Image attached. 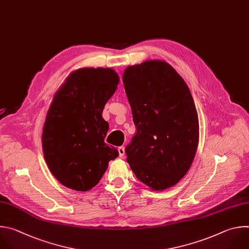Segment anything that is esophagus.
Returning <instances> with one entry per match:
<instances>
[{"mask_svg":"<svg viewBox=\"0 0 249 249\" xmlns=\"http://www.w3.org/2000/svg\"><path fill=\"white\" fill-rule=\"evenodd\" d=\"M119 156H120V158H124V155H125V150H124V147H119Z\"/></svg>","mask_w":249,"mask_h":249,"instance_id":"esophagus-1","label":"esophagus"}]
</instances>
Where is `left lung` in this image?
<instances>
[{
    "label": "left lung",
    "mask_w": 249,
    "mask_h": 249,
    "mask_svg": "<svg viewBox=\"0 0 249 249\" xmlns=\"http://www.w3.org/2000/svg\"><path fill=\"white\" fill-rule=\"evenodd\" d=\"M136 133L125 148L136 178L154 191L177 184L189 170L199 142L190 90L165 61L127 67L123 74Z\"/></svg>",
    "instance_id": "obj_1"
}]
</instances>
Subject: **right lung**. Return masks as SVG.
Returning <instances> with one entry per match:
<instances>
[{"mask_svg":"<svg viewBox=\"0 0 249 249\" xmlns=\"http://www.w3.org/2000/svg\"><path fill=\"white\" fill-rule=\"evenodd\" d=\"M119 82L113 69L82 68L71 72L53 97L43 127V154L68 188L90 190L119 156L104 142L109 124L102 117Z\"/></svg>","mask_w":249,"mask_h":249,"instance_id":"1","label":"right lung"}]
</instances>
